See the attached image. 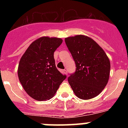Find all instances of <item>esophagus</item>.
Instances as JSON below:
<instances>
[{"instance_id": "1", "label": "esophagus", "mask_w": 128, "mask_h": 128, "mask_svg": "<svg viewBox=\"0 0 128 128\" xmlns=\"http://www.w3.org/2000/svg\"><path fill=\"white\" fill-rule=\"evenodd\" d=\"M63 71V72H64V73H65V74H66V75H67V74H68V72H67V70H66V69H64Z\"/></svg>"}]
</instances>
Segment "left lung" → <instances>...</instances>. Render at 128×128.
Instances as JSON below:
<instances>
[{
  "instance_id": "8db88e82",
  "label": "left lung",
  "mask_w": 128,
  "mask_h": 128,
  "mask_svg": "<svg viewBox=\"0 0 128 128\" xmlns=\"http://www.w3.org/2000/svg\"><path fill=\"white\" fill-rule=\"evenodd\" d=\"M76 63L75 72L68 78L71 88L80 99H92L102 91L108 83L110 62L101 47L84 35L65 39Z\"/></svg>"
}]
</instances>
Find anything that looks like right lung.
Returning <instances> with one entry per match:
<instances>
[{
    "label": "right lung",
    "mask_w": 128,
    "mask_h": 128,
    "mask_svg": "<svg viewBox=\"0 0 128 128\" xmlns=\"http://www.w3.org/2000/svg\"><path fill=\"white\" fill-rule=\"evenodd\" d=\"M61 38L42 37L30 44L19 62L18 76L28 95L37 100L50 99L66 79L56 66L54 52Z\"/></svg>",
    "instance_id": "add662e5"
}]
</instances>
